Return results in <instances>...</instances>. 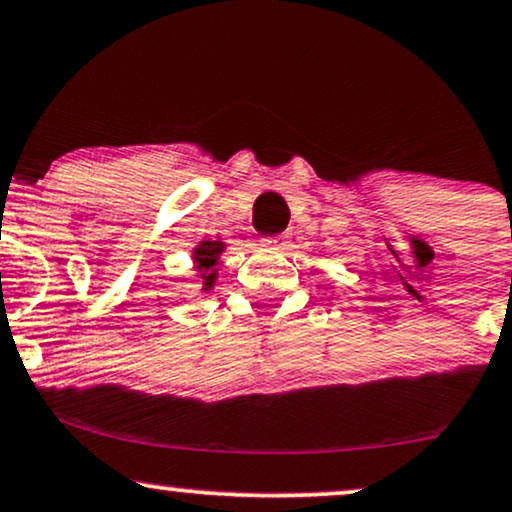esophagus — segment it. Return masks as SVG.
Listing matches in <instances>:
<instances>
[{
    "instance_id": "34e87169",
    "label": "esophagus",
    "mask_w": 512,
    "mask_h": 512,
    "mask_svg": "<svg viewBox=\"0 0 512 512\" xmlns=\"http://www.w3.org/2000/svg\"><path fill=\"white\" fill-rule=\"evenodd\" d=\"M262 245H267V248H283L286 245V238L283 236H276V238H264Z\"/></svg>"
}]
</instances>
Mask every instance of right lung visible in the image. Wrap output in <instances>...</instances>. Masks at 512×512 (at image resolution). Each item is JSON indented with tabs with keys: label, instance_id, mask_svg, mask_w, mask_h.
Wrapping results in <instances>:
<instances>
[{
	"label": "right lung",
	"instance_id": "obj_1",
	"mask_svg": "<svg viewBox=\"0 0 512 512\" xmlns=\"http://www.w3.org/2000/svg\"><path fill=\"white\" fill-rule=\"evenodd\" d=\"M221 250H224V245H221L219 240H205L202 245H197L195 262H197V272H202V281H205V288H212L214 267H217Z\"/></svg>",
	"mask_w": 512,
	"mask_h": 512
}]
</instances>
